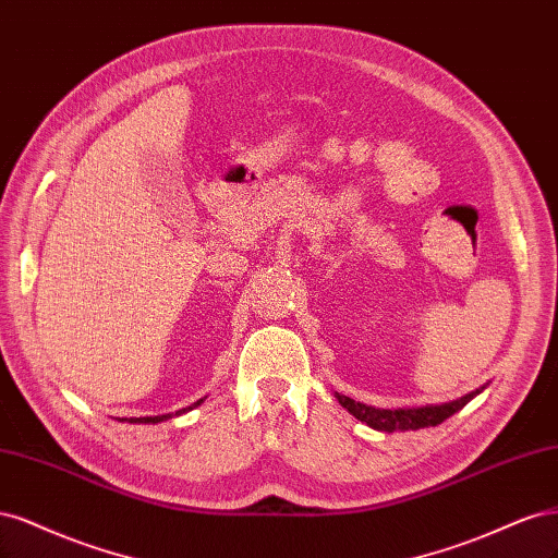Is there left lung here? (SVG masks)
Instances as JSON below:
<instances>
[{
    "instance_id": "left-lung-1",
    "label": "left lung",
    "mask_w": 558,
    "mask_h": 558,
    "mask_svg": "<svg viewBox=\"0 0 558 558\" xmlns=\"http://www.w3.org/2000/svg\"><path fill=\"white\" fill-rule=\"evenodd\" d=\"M482 389L484 387H480L471 393H465V397H461L457 401L442 403V405L399 408V410H383V408H373V405H366V403H356L350 397H340V393H336V399H338L340 405L348 408L350 415H354L359 422L368 424L371 428L387 430V434H391V430H417V428H424V426H438L447 417H452L454 412H459L471 399H475Z\"/></svg>"
}]
</instances>
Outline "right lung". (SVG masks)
<instances>
[{"label": "right lung", "mask_w": 558, "mask_h": 558, "mask_svg": "<svg viewBox=\"0 0 558 558\" xmlns=\"http://www.w3.org/2000/svg\"><path fill=\"white\" fill-rule=\"evenodd\" d=\"M204 403V399H199L196 401L194 405H190V408H183V410H178L175 415H183V412H187V410H192V408H196V405H202ZM173 415L169 412V415H157V417H124V420H120V422H130V424H157V422H165V420H171Z\"/></svg>", "instance_id": "1"}]
</instances>
